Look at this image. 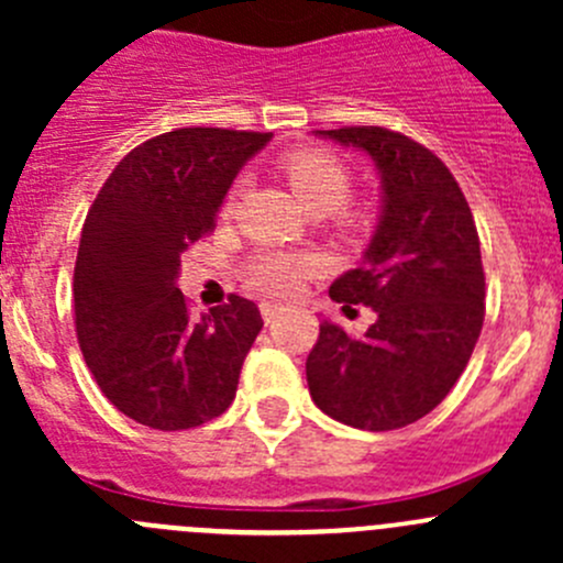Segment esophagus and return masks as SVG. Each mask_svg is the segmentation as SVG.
<instances>
[{
  "instance_id": "1",
  "label": "esophagus",
  "mask_w": 563,
  "mask_h": 563,
  "mask_svg": "<svg viewBox=\"0 0 563 563\" xmlns=\"http://www.w3.org/2000/svg\"><path fill=\"white\" fill-rule=\"evenodd\" d=\"M283 305H277V302H261V316H264V321L266 323H272L275 321L277 316H283Z\"/></svg>"
}]
</instances>
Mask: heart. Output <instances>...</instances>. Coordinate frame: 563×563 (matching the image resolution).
<instances>
[{
    "label": "heart",
    "mask_w": 563,
    "mask_h": 563,
    "mask_svg": "<svg viewBox=\"0 0 563 563\" xmlns=\"http://www.w3.org/2000/svg\"><path fill=\"white\" fill-rule=\"evenodd\" d=\"M283 174L291 185L294 196L299 198L305 209L316 218L338 212L343 225L354 223V214L345 212L343 207L351 196L354 176L351 168L340 161L338 155L327 150H299L283 161ZM236 190H231L225 201V212L234 209ZM321 261L310 253H297V250H261L250 258L245 275L247 283L258 291L272 294V297H288L302 288L308 277H313Z\"/></svg>",
    "instance_id": "heart-1"
}]
</instances>
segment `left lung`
Masks as SVG:
<instances>
[{
	"mask_svg": "<svg viewBox=\"0 0 563 563\" xmlns=\"http://www.w3.org/2000/svg\"><path fill=\"white\" fill-rule=\"evenodd\" d=\"M367 152L382 176V214L362 264L329 286L351 313H376L362 338L321 323L308 356L310 397L360 430H397L433 411L465 371L485 321L474 214L450 168L387 128L316 130Z\"/></svg>",
	"mask_w": 563,
	"mask_h": 563,
	"instance_id": "left-lung-1",
	"label": "left lung"
}]
</instances>
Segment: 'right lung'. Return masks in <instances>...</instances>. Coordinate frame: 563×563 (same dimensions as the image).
Returning <instances> with one entry per match:
<instances>
[{"mask_svg":"<svg viewBox=\"0 0 563 563\" xmlns=\"http://www.w3.org/2000/svg\"><path fill=\"white\" fill-rule=\"evenodd\" d=\"M269 139L223 128L155 135L119 161L89 209L73 275L78 345L103 395L139 424L198 428L234 400L264 327L258 308L231 294L190 318L176 277Z\"/></svg>","mask_w":563,"mask_h":563,"instance_id":"obj_1","label":"right lung"}]
</instances>
